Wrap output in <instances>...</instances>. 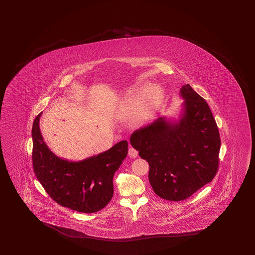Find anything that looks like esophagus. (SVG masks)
Listing matches in <instances>:
<instances>
[{"label": "esophagus", "instance_id": "obj_1", "mask_svg": "<svg viewBox=\"0 0 255 255\" xmlns=\"http://www.w3.org/2000/svg\"><path fill=\"white\" fill-rule=\"evenodd\" d=\"M128 156L130 157H136L138 156V151L134 147L130 146L129 149H128Z\"/></svg>", "mask_w": 255, "mask_h": 255}]
</instances>
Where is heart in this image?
Instances as JSON below:
<instances>
[{
    "label": "heart",
    "mask_w": 255,
    "mask_h": 255,
    "mask_svg": "<svg viewBox=\"0 0 255 255\" xmlns=\"http://www.w3.org/2000/svg\"><path fill=\"white\" fill-rule=\"evenodd\" d=\"M163 98H164V94L162 90L159 87H152L149 90V92L147 94V98H146V106L149 109H157L160 104L162 102ZM145 102V95H141L139 98H137L136 103L143 104Z\"/></svg>",
    "instance_id": "obj_1"
}]
</instances>
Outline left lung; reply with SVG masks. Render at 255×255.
<instances>
[{
	"label": "left lung",
	"mask_w": 255,
	"mask_h": 255,
	"mask_svg": "<svg viewBox=\"0 0 255 255\" xmlns=\"http://www.w3.org/2000/svg\"><path fill=\"white\" fill-rule=\"evenodd\" d=\"M178 120L158 118L135 130L130 144L149 165L148 179L164 200L183 201L215 177L221 138L216 121L204 98L189 84Z\"/></svg>",
	"instance_id": "obj_1"
}]
</instances>
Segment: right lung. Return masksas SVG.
<instances>
[{"label":"right lung","mask_w":255,"mask_h":255,"mask_svg":"<svg viewBox=\"0 0 255 255\" xmlns=\"http://www.w3.org/2000/svg\"><path fill=\"white\" fill-rule=\"evenodd\" d=\"M35 118L32 128L33 165L36 178L59 205L83 213L97 212L111 201L114 174L128 155V141L80 161H68L49 149Z\"/></svg>","instance_id":"1"}]
</instances>
